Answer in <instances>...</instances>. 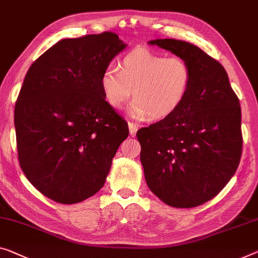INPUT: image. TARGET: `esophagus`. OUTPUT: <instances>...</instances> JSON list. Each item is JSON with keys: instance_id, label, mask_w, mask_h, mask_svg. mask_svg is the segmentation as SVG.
Masks as SVG:
<instances>
[{"instance_id": "esophagus-1", "label": "esophagus", "mask_w": 258, "mask_h": 258, "mask_svg": "<svg viewBox=\"0 0 258 258\" xmlns=\"http://www.w3.org/2000/svg\"><path fill=\"white\" fill-rule=\"evenodd\" d=\"M138 128H139V126H138V124H134V122L128 121V130H130V134H131V136L134 137V134L137 133Z\"/></svg>"}]
</instances>
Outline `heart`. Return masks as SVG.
Here are the masks:
<instances>
[{
	"mask_svg": "<svg viewBox=\"0 0 258 258\" xmlns=\"http://www.w3.org/2000/svg\"><path fill=\"white\" fill-rule=\"evenodd\" d=\"M191 78V67L183 57L136 48L122 57L119 69L107 66L99 83L106 103L113 109H120L133 92L131 117L162 119L182 104Z\"/></svg>",
	"mask_w": 258,
	"mask_h": 258,
	"instance_id": "b5f03b06",
	"label": "heart"
}]
</instances>
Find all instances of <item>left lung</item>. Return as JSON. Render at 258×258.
Returning <instances> with one entry per match:
<instances>
[{
	"instance_id": "obj_1",
	"label": "left lung",
	"mask_w": 258,
	"mask_h": 258,
	"mask_svg": "<svg viewBox=\"0 0 258 258\" xmlns=\"http://www.w3.org/2000/svg\"><path fill=\"white\" fill-rule=\"evenodd\" d=\"M149 44L185 59L192 78L174 113L137 132L146 183L167 205L190 209L215 197L239 167L240 102L225 68L203 49L176 39Z\"/></svg>"
}]
</instances>
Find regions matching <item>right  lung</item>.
I'll list each match as a JSON object with an SVG mask.
<instances>
[{
  "mask_svg": "<svg viewBox=\"0 0 258 258\" xmlns=\"http://www.w3.org/2000/svg\"><path fill=\"white\" fill-rule=\"evenodd\" d=\"M125 47L113 32L62 39L26 73L15 105L18 160L31 184L52 201L75 204L101 190L128 136L99 83Z\"/></svg>",
  "mask_w": 258,
  "mask_h": 258,
  "instance_id": "obj_1",
  "label": "right lung"
}]
</instances>
